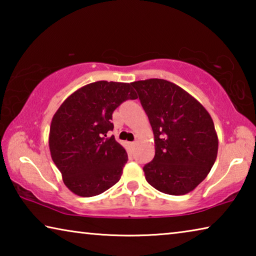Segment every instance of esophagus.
Instances as JSON below:
<instances>
[{"label": "esophagus", "instance_id": "obj_1", "mask_svg": "<svg viewBox=\"0 0 256 256\" xmlns=\"http://www.w3.org/2000/svg\"><path fill=\"white\" fill-rule=\"evenodd\" d=\"M136 144H138V142L134 141V142H131V144H130V146H136Z\"/></svg>", "mask_w": 256, "mask_h": 256}]
</instances>
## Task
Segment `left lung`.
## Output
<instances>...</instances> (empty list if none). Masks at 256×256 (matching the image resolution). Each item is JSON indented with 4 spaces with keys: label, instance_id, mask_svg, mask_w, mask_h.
Segmentation results:
<instances>
[{
    "label": "left lung",
    "instance_id": "8db88e82",
    "mask_svg": "<svg viewBox=\"0 0 256 256\" xmlns=\"http://www.w3.org/2000/svg\"><path fill=\"white\" fill-rule=\"evenodd\" d=\"M148 115L154 158L144 167L148 183L160 192L184 196L209 174L218 154V136L208 110L172 82H132Z\"/></svg>",
    "mask_w": 256,
    "mask_h": 256
}]
</instances>
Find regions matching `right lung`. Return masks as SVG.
Returning <instances> with one entry per match:
<instances>
[{"label":"right lung","instance_id":"right-lung-1","mask_svg":"<svg viewBox=\"0 0 256 256\" xmlns=\"http://www.w3.org/2000/svg\"><path fill=\"white\" fill-rule=\"evenodd\" d=\"M138 96L131 84L97 81L71 94L53 116L48 144L66 188L76 196H98L120 180L125 149L107 132L112 112Z\"/></svg>","mask_w":256,"mask_h":256}]
</instances>
